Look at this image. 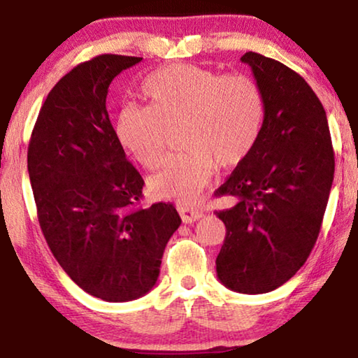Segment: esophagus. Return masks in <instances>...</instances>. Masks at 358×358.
<instances>
[{"label":"esophagus","mask_w":358,"mask_h":358,"mask_svg":"<svg viewBox=\"0 0 358 358\" xmlns=\"http://www.w3.org/2000/svg\"><path fill=\"white\" fill-rule=\"evenodd\" d=\"M178 213L181 215V220L185 224H193L196 220L203 217V210L193 209V208H185V206H178Z\"/></svg>","instance_id":"esophagus-1"}]
</instances>
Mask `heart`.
I'll return each instance as SVG.
<instances>
[{
    "mask_svg": "<svg viewBox=\"0 0 358 358\" xmlns=\"http://www.w3.org/2000/svg\"><path fill=\"white\" fill-rule=\"evenodd\" d=\"M148 107H124L117 118L122 148L152 170L167 154L170 133L180 129V148L149 180L155 196L193 204L213 178L215 164L243 162L258 143L264 123V97L245 74H222L194 64H170L143 84Z\"/></svg>",
    "mask_w": 358,
    "mask_h": 358,
    "instance_id": "b5f03b06",
    "label": "heart"
}]
</instances>
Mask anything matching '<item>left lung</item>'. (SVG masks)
Instances as JSON below:
<instances>
[{
	"instance_id": "8db88e82",
	"label": "left lung",
	"mask_w": 358,
	"mask_h": 358,
	"mask_svg": "<svg viewBox=\"0 0 358 358\" xmlns=\"http://www.w3.org/2000/svg\"><path fill=\"white\" fill-rule=\"evenodd\" d=\"M264 97V123L248 157L217 189L225 240L217 278L240 294H266L305 264L320 235L334 178L328 118L306 80L285 64L248 52L240 58Z\"/></svg>"
}]
</instances>
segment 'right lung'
<instances>
[{"mask_svg": "<svg viewBox=\"0 0 358 358\" xmlns=\"http://www.w3.org/2000/svg\"><path fill=\"white\" fill-rule=\"evenodd\" d=\"M143 58L99 55L50 90L30 136L27 170L40 229L87 294L131 301L152 290L181 219L170 203L136 208L144 180L107 112L112 80Z\"/></svg>", "mask_w": 358, "mask_h": 358, "instance_id": "right-lung-1", "label": "right lung"}]
</instances>
